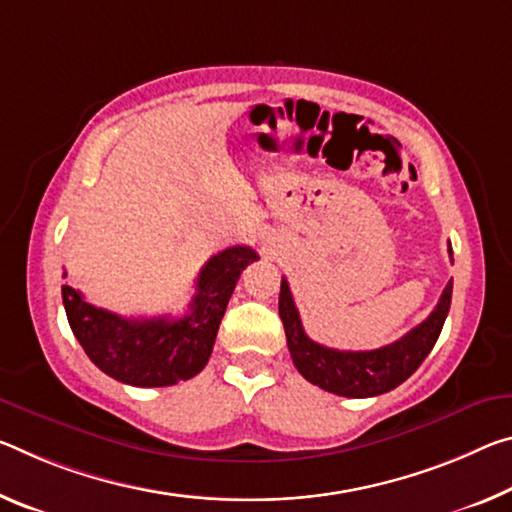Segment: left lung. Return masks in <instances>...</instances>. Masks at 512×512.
I'll return each mask as SVG.
<instances>
[{
  "label": "left lung",
  "mask_w": 512,
  "mask_h": 512,
  "mask_svg": "<svg viewBox=\"0 0 512 512\" xmlns=\"http://www.w3.org/2000/svg\"><path fill=\"white\" fill-rule=\"evenodd\" d=\"M449 257L453 262L451 243ZM451 291L453 282L444 287L435 310L428 314L426 321H421L417 328L396 339L394 344L376 348V351H337V348L312 342L305 335L285 278L280 285L278 312L282 326H285L291 360H294L300 376L310 380L312 385L326 389V392L348 396V399H367V396H378L399 387L426 360V355L433 351L437 337H440L446 314H449Z\"/></svg>",
  "instance_id": "obj_1"
}]
</instances>
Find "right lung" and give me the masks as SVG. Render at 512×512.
I'll return each mask as SVG.
<instances>
[{
	"instance_id": "add662e5",
	"label": "right lung",
	"mask_w": 512,
	"mask_h": 512,
	"mask_svg": "<svg viewBox=\"0 0 512 512\" xmlns=\"http://www.w3.org/2000/svg\"><path fill=\"white\" fill-rule=\"evenodd\" d=\"M255 259L259 255L250 246L214 255L202 266L196 296L180 319H127L86 303L70 285L61 287L63 307L77 342L107 376L134 387L177 385L205 369L239 275Z\"/></svg>"
}]
</instances>
